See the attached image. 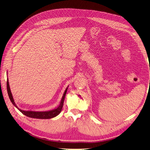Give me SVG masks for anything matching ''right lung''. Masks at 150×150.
<instances>
[{"mask_svg":"<svg viewBox=\"0 0 150 150\" xmlns=\"http://www.w3.org/2000/svg\"><path fill=\"white\" fill-rule=\"evenodd\" d=\"M69 86L67 87V88L65 90L64 93L63 94V96L62 97L61 100L60 102V103L59 106H58L57 108L50 110V111H45V112H35V111H25V110H21L20 108H19L18 106L16 105V103L15 102V100L13 99V97L11 90L10 88V85H9V82H8V79H7V81H6V88H7V92L9 96V98L12 102L13 105L16 108H17L19 111H20L24 115L27 116L28 117H30V118H37V119H51L53 118L54 117H56L59 115L62 108L63 107V104H64V101L65 99V96H66L67 91L68 89Z\"/></svg>","mask_w":150,"mask_h":150,"instance_id":"add662e5","label":"right lung"}]
</instances>
